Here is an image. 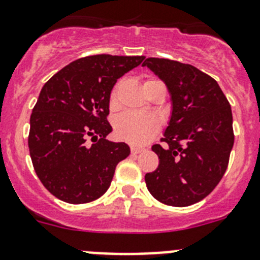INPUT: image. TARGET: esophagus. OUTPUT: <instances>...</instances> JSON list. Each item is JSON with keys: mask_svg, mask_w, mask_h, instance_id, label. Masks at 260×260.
<instances>
[{"mask_svg": "<svg viewBox=\"0 0 260 260\" xmlns=\"http://www.w3.org/2000/svg\"><path fill=\"white\" fill-rule=\"evenodd\" d=\"M141 151H144V149H142V147H137V146H131V153H132L133 155H136V154L141 153Z\"/></svg>", "mask_w": 260, "mask_h": 260, "instance_id": "esophagus-1", "label": "esophagus"}]
</instances>
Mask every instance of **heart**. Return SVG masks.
<instances>
[{"instance_id":"1","label":"heart","mask_w":260,"mask_h":260,"mask_svg":"<svg viewBox=\"0 0 260 260\" xmlns=\"http://www.w3.org/2000/svg\"><path fill=\"white\" fill-rule=\"evenodd\" d=\"M156 80H147L145 84L154 83ZM118 86L111 93V104L115 105ZM159 120L150 114H137L132 111L123 113L115 119L114 131L119 140L129 142L132 145H144L150 141L159 131Z\"/></svg>"}]
</instances>
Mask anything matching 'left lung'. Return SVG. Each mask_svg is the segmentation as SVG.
Instances as JSON below:
<instances>
[{
  "label": "left lung",
  "instance_id": "8db88e82",
  "mask_svg": "<svg viewBox=\"0 0 260 260\" xmlns=\"http://www.w3.org/2000/svg\"><path fill=\"white\" fill-rule=\"evenodd\" d=\"M150 69L167 86L172 111L162 141L153 145L159 166L145 175L155 200L185 207L207 197L228 167L235 142L232 110L220 86L191 64L147 58Z\"/></svg>",
  "mask_w": 260,
  "mask_h": 260
}]
</instances>
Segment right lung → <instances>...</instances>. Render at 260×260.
<instances>
[{
  "instance_id": "1",
  "label": "right lung",
  "mask_w": 260,
  "mask_h": 260,
  "mask_svg": "<svg viewBox=\"0 0 260 260\" xmlns=\"http://www.w3.org/2000/svg\"><path fill=\"white\" fill-rule=\"evenodd\" d=\"M145 57L98 54L76 59L51 76L29 120L28 147L40 181L64 202L86 203L109 189L125 142L106 140L110 94L116 80ZM88 137L95 141L86 144Z\"/></svg>"
}]
</instances>
